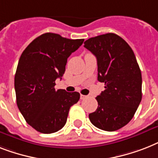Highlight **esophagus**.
Wrapping results in <instances>:
<instances>
[{"instance_id": "34e87169", "label": "esophagus", "mask_w": 158, "mask_h": 158, "mask_svg": "<svg viewBox=\"0 0 158 158\" xmlns=\"http://www.w3.org/2000/svg\"><path fill=\"white\" fill-rule=\"evenodd\" d=\"M87 97H88V96H85V95H82V94L80 95V99H81V100L86 99Z\"/></svg>"}]
</instances>
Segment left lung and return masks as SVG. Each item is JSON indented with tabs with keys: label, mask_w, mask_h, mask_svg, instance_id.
Returning <instances> with one entry per match:
<instances>
[{
	"label": "left lung",
	"mask_w": 158,
	"mask_h": 158,
	"mask_svg": "<svg viewBox=\"0 0 158 158\" xmlns=\"http://www.w3.org/2000/svg\"><path fill=\"white\" fill-rule=\"evenodd\" d=\"M84 47L97 57V79L106 88L96 97L98 107L89 119L101 130H118L132 119L142 99L141 71L134 52L114 33L87 40Z\"/></svg>",
	"instance_id": "8db88e82"
}]
</instances>
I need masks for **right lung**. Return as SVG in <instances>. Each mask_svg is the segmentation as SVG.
I'll return each instance as SVG.
<instances>
[{"mask_svg": "<svg viewBox=\"0 0 158 158\" xmlns=\"http://www.w3.org/2000/svg\"><path fill=\"white\" fill-rule=\"evenodd\" d=\"M83 40L44 33L35 38L19 58L15 76L17 106L26 122L39 132L61 130L70 108L79 101V92L57 90L54 86L56 79L65 73L67 58Z\"/></svg>", "mask_w": 158, "mask_h": 158, "instance_id": "add662e5", "label": "right lung"}]
</instances>
